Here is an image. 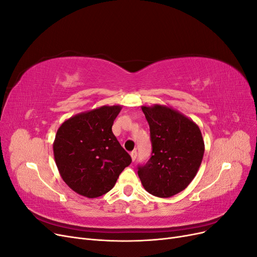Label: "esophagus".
I'll return each instance as SVG.
<instances>
[{"label":"esophagus","mask_w":257,"mask_h":257,"mask_svg":"<svg viewBox=\"0 0 257 257\" xmlns=\"http://www.w3.org/2000/svg\"><path fill=\"white\" fill-rule=\"evenodd\" d=\"M131 158H132V160H133V161L136 160V158H137V151L136 150L131 152Z\"/></svg>","instance_id":"esophagus-1"}]
</instances>
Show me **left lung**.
I'll list each match as a JSON object with an SVG mask.
<instances>
[{
    "label": "left lung",
    "instance_id": "left-lung-1",
    "mask_svg": "<svg viewBox=\"0 0 257 257\" xmlns=\"http://www.w3.org/2000/svg\"><path fill=\"white\" fill-rule=\"evenodd\" d=\"M150 126L152 155L138 176L145 190L168 198L183 191L195 178L205 153L197 124L167 105L142 106Z\"/></svg>",
    "mask_w": 257,
    "mask_h": 257
}]
</instances>
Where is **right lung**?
I'll list each match as a JSON object with an SVG mask.
<instances>
[{
    "mask_svg": "<svg viewBox=\"0 0 257 257\" xmlns=\"http://www.w3.org/2000/svg\"><path fill=\"white\" fill-rule=\"evenodd\" d=\"M122 106H100L77 113L58 128L53 155L60 176L74 192L96 198L109 192L132 162L112 133Z\"/></svg>",
    "mask_w": 257,
    "mask_h": 257,
    "instance_id": "add662e5",
    "label": "right lung"
}]
</instances>
